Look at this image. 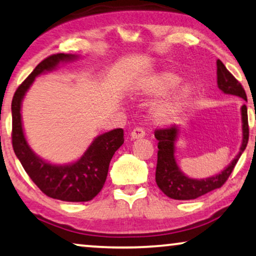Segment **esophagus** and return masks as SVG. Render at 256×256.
Listing matches in <instances>:
<instances>
[{"mask_svg": "<svg viewBox=\"0 0 256 256\" xmlns=\"http://www.w3.org/2000/svg\"><path fill=\"white\" fill-rule=\"evenodd\" d=\"M145 136V130L142 128H134L131 132L132 139H142Z\"/></svg>", "mask_w": 256, "mask_h": 256, "instance_id": "obj_1", "label": "esophagus"}]
</instances>
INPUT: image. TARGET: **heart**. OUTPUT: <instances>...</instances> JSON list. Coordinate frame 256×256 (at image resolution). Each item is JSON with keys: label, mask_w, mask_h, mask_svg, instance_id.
Wrapping results in <instances>:
<instances>
[{"label": "heart", "mask_w": 256, "mask_h": 256, "mask_svg": "<svg viewBox=\"0 0 256 256\" xmlns=\"http://www.w3.org/2000/svg\"><path fill=\"white\" fill-rule=\"evenodd\" d=\"M181 84V78L172 72H162L154 76L147 78V81L142 86V92L147 96H164L170 92ZM192 88L189 84L183 86L180 88L175 95L170 97L167 102L156 106L154 110V117L158 122L164 123L174 118L180 112V110L184 106L186 100L192 96Z\"/></svg>", "instance_id": "b5f03b06"}]
</instances>
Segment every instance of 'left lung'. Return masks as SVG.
<instances>
[{
    "label": "left lung",
    "mask_w": 256,
    "mask_h": 256,
    "mask_svg": "<svg viewBox=\"0 0 256 256\" xmlns=\"http://www.w3.org/2000/svg\"><path fill=\"white\" fill-rule=\"evenodd\" d=\"M217 84L222 92L230 95L239 96L247 100L246 92L239 81L228 70L225 64L220 60H217ZM241 116H242V144H241L240 152L236 159L222 170L220 174L212 176L208 178L195 180L186 176L180 170L178 164L175 161V140L178 134V128L176 125H170L169 128H156L154 132L158 142V164L156 170V184L164 195L172 200H195L197 197L203 196L205 194L212 192L222 186L228 181L231 172L234 169L239 158L246 148L250 136V128H248L247 106L241 108Z\"/></svg>",
    "instance_id": "1"
}]
</instances>
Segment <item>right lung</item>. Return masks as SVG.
Masks as SVG:
<instances>
[{
	"label": "right lung",
	"instance_id": "right-lung-1",
	"mask_svg": "<svg viewBox=\"0 0 256 256\" xmlns=\"http://www.w3.org/2000/svg\"><path fill=\"white\" fill-rule=\"evenodd\" d=\"M75 58L64 53L50 56L39 62L22 82L12 102V140L14 152L26 174L46 196L64 202H88L102 190L106 183L110 161L114 152L124 144L123 128H114L97 136L76 162L56 166L46 162L32 152L24 136L20 117L22 100L36 76L46 70H54L61 61Z\"/></svg>",
	"mask_w": 256,
	"mask_h": 256
}]
</instances>
